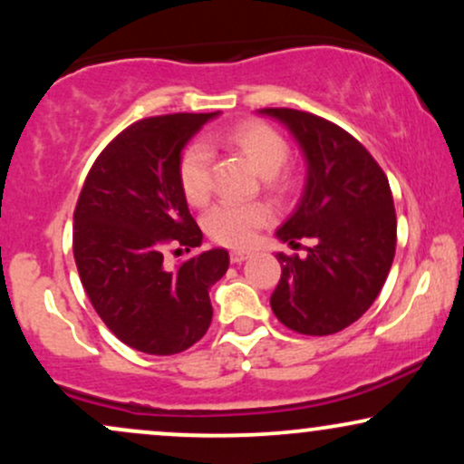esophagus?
<instances>
[{"instance_id":"1","label":"esophagus","mask_w":464,"mask_h":464,"mask_svg":"<svg viewBox=\"0 0 464 464\" xmlns=\"http://www.w3.org/2000/svg\"><path fill=\"white\" fill-rule=\"evenodd\" d=\"M250 253L248 250H231V262L233 264H242L244 259H248Z\"/></svg>"}]
</instances>
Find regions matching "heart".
Here are the masks:
<instances>
[{
	"instance_id": "b5f03b06",
	"label": "heart",
	"mask_w": 464,
	"mask_h": 464,
	"mask_svg": "<svg viewBox=\"0 0 464 464\" xmlns=\"http://www.w3.org/2000/svg\"><path fill=\"white\" fill-rule=\"evenodd\" d=\"M222 140L227 146L242 154L250 168L264 177V185L275 194H284L290 188V177L284 172L287 161V141L281 132L264 121H242L225 132ZM209 165L211 154L205 143H189L180 154L179 161V183L183 189L185 200L189 205L200 207L209 200ZM270 209L262 202H248V205H231L222 202L214 207L205 218V231L211 239L225 244V246H248L262 227L268 225Z\"/></svg>"
}]
</instances>
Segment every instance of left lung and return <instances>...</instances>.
<instances>
[{"mask_svg":"<svg viewBox=\"0 0 464 464\" xmlns=\"http://www.w3.org/2000/svg\"><path fill=\"white\" fill-rule=\"evenodd\" d=\"M299 143L305 188L276 239L305 257L279 253L281 279L270 296L275 316L305 335L349 327L372 305L395 257L397 218L386 174L358 140L332 121L295 109H262Z\"/></svg>","mask_w":464,"mask_h":464,"instance_id":"8db88e82","label":"left lung"}]
</instances>
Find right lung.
Masks as SVG:
<instances>
[{"label":"right lung","instance_id":"add662e5","mask_svg":"<svg viewBox=\"0 0 464 464\" xmlns=\"http://www.w3.org/2000/svg\"><path fill=\"white\" fill-rule=\"evenodd\" d=\"M220 113L148 117L95 159L73 211V257L89 301L129 347L174 355L207 334L209 290L228 268L225 248L168 268L169 244H202L179 183L183 148Z\"/></svg>","mask_w":464,"mask_h":464}]
</instances>
